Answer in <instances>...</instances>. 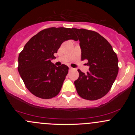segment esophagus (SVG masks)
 I'll use <instances>...</instances> for the list:
<instances>
[{
	"mask_svg": "<svg viewBox=\"0 0 135 135\" xmlns=\"http://www.w3.org/2000/svg\"><path fill=\"white\" fill-rule=\"evenodd\" d=\"M73 69H73V67H71V66H69V70H73Z\"/></svg>",
	"mask_w": 135,
	"mask_h": 135,
	"instance_id": "esophagus-1",
	"label": "esophagus"
}]
</instances>
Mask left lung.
Instances as JSON below:
<instances>
[{"label": "left lung", "instance_id": "1", "mask_svg": "<svg viewBox=\"0 0 135 135\" xmlns=\"http://www.w3.org/2000/svg\"><path fill=\"white\" fill-rule=\"evenodd\" d=\"M80 41L82 60H88L87 74L78 70L77 93L84 99H100L111 89L118 73V59L110 43L98 32L73 28Z\"/></svg>", "mask_w": 135, "mask_h": 135}]
</instances>
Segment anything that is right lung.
<instances>
[{
    "instance_id": "1",
    "label": "right lung",
    "mask_w": 135,
    "mask_h": 135,
    "mask_svg": "<svg viewBox=\"0 0 135 135\" xmlns=\"http://www.w3.org/2000/svg\"><path fill=\"white\" fill-rule=\"evenodd\" d=\"M70 39L77 40L73 28H46L32 36L19 55V73L26 88L37 97L51 99L61 91L69 67L56 66L51 60L61 44Z\"/></svg>"
}]
</instances>
